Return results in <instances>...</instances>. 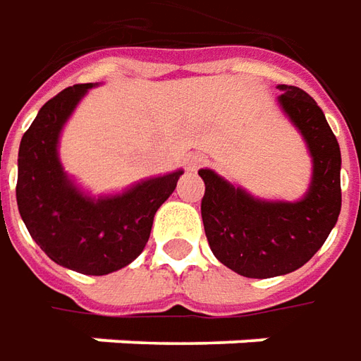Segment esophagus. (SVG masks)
Wrapping results in <instances>:
<instances>
[{"instance_id": "obj_1", "label": "esophagus", "mask_w": 361, "mask_h": 361, "mask_svg": "<svg viewBox=\"0 0 361 361\" xmlns=\"http://www.w3.org/2000/svg\"><path fill=\"white\" fill-rule=\"evenodd\" d=\"M205 161H207V159H205V157L202 156V154H195V156H190V157H188V169H192V171H195V169L202 168Z\"/></svg>"}]
</instances>
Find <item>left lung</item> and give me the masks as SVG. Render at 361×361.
Masks as SVG:
<instances>
[{"label":"left lung","mask_w":361,"mask_h":361,"mask_svg":"<svg viewBox=\"0 0 361 361\" xmlns=\"http://www.w3.org/2000/svg\"><path fill=\"white\" fill-rule=\"evenodd\" d=\"M281 109L304 135L312 156V183L300 202H267L231 185L212 169L205 183L202 219L205 238L224 266L245 278H274L295 271L328 240L342 209L340 145L314 97L295 85H278Z\"/></svg>","instance_id":"8db88e82"}]
</instances>
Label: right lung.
<instances>
[{"mask_svg":"<svg viewBox=\"0 0 361 361\" xmlns=\"http://www.w3.org/2000/svg\"><path fill=\"white\" fill-rule=\"evenodd\" d=\"M94 83L59 92L23 133L18 157L19 216L59 266L106 276L131 264L149 240L154 216L173 193L181 169L143 180L116 195L92 197L69 180L57 156L59 133Z\"/></svg>","mask_w":361,"mask_h":361,"instance_id":"obj_1","label":"right lung"}]
</instances>
